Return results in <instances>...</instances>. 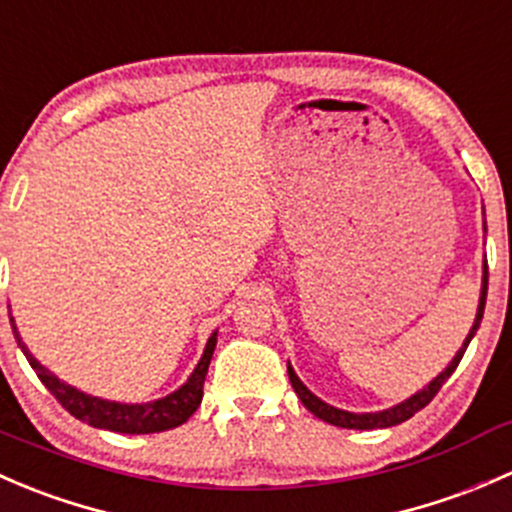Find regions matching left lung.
<instances>
[{
    "mask_svg": "<svg viewBox=\"0 0 512 512\" xmlns=\"http://www.w3.org/2000/svg\"><path fill=\"white\" fill-rule=\"evenodd\" d=\"M485 294H488V265H483V289H480V304H478V314H476V322H473V329L471 334L466 337V342H463L461 352L453 356L451 364L446 366V371H441V374L436 376V379L431 381V384L426 386L423 391H418V394L411 396V399H406L404 404L394 406V409H386V411H379V414H349V411H342V409H334V406L324 404V401H319L317 396L312 394V391L307 389V386L302 384V381L297 379V374L292 371V366H287V374H289V381H292V389L294 394L299 396V401H302L304 406H307V411H312L314 416L322 418V421L332 423V426H339V428H359V431H371V428H389V426H396V423H404L409 421L411 416L418 414V411L423 409V406L431 404L433 396L441 391V386L446 384L448 376L456 371V366L461 364L463 354H466L468 344H471L473 334L478 332L480 327V319H483V309H485Z\"/></svg>",
    "mask_w": 512,
    "mask_h": 512,
    "instance_id": "left-lung-1",
    "label": "left lung"
}]
</instances>
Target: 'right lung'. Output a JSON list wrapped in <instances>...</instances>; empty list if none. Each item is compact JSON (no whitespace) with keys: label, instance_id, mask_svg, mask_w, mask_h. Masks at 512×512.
Returning a JSON list of instances; mask_svg holds the SVG:
<instances>
[{"label":"right lung","instance_id":"1","mask_svg":"<svg viewBox=\"0 0 512 512\" xmlns=\"http://www.w3.org/2000/svg\"><path fill=\"white\" fill-rule=\"evenodd\" d=\"M14 337H17L19 349L27 356V361L32 364V369L41 379V384L51 391V396H54L71 416H76L79 421L89 423V426L94 428H106V431L116 433H158L188 421V418L195 414V409L200 406V401H203L205 374H208L210 359H213L215 352V342H218V332H213V337L208 339V347H205L203 356H200L198 366H195V371L190 374V379L170 396L151 401V404H116V401H103L96 399V396L84 394V391H76L74 386L59 381L54 374H49L32 354H29V349L24 347V342L19 339L17 327H14Z\"/></svg>","mask_w":512,"mask_h":512}]
</instances>
